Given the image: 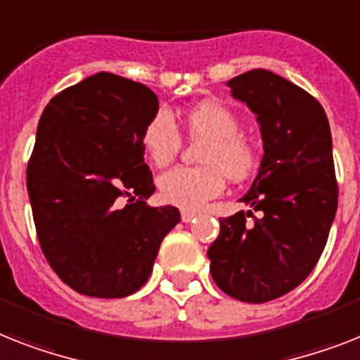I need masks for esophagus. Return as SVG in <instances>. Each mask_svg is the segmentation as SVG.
<instances>
[{
    "mask_svg": "<svg viewBox=\"0 0 360 360\" xmlns=\"http://www.w3.org/2000/svg\"><path fill=\"white\" fill-rule=\"evenodd\" d=\"M180 217H182L184 222H191V221H195V217H197V213H195V212H187V210H184V212L180 213Z\"/></svg>",
    "mask_w": 360,
    "mask_h": 360,
    "instance_id": "obj_1",
    "label": "esophagus"
}]
</instances>
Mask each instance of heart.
Segmentation results:
<instances>
[{"mask_svg":"<svg viewBox=\"0 0 360 360\" xmlns=\"http://www.w3.org/2000/svg\"><path fill=\"white\" fill-rule=\"evenodd\" d=\"M187 132L193 139H206L202 147V167H174L158 178L160 197L167 204L197 212L224 191L230 180H245L259 165V147L240 132L239 115L230 106L206 101L187 114ZM148 160L163 167L182 148V134L173 114L158 110L145 124L141 136Z\"/></svg>","mask_w":360,"mask_h":360,"instance_id":"b5f03b06","label":"heart"}]
</instances>
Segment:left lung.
<instances>
[{
	"instance_id": "left-lung-1",
	"label": "left lung",
	"mask_w": 360,
	"mask_h": 360,
	"mask_svg": "<svg viewBox=\"0 0 360 360\" xmlns=\"http://www.w3.org/2000/svg\"><path fill=\"white\" fill-rule=\"evenodd\" d=\"M228 86L259 123L265 154L240 202L260 217L221 219L210 272L231 298L265 304L296 289L328 243L338 202L331 130L319 101L272 71H246Z\"/></svg>"
}]
</instances>
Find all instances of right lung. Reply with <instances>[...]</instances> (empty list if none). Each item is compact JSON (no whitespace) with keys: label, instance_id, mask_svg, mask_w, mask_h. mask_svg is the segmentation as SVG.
I'll return each mask as SVG.
<instances>
[{"label":"right lung","instance_id":"1","mask_svg":"<svg viewBox=\"0 0 360 360\" xmlns=\"http://www.w3.org/2000/svg\"><path fill=\"white\" fill-rule=\"evenodd\" d=\"M156 112L147 86L101 71L55 95L41 114L27 191L41 252L77 292H136L180 221L176 207L145 202L156 187L141 136Z\"/></svg>","mask_w":360,"mask_h":360}]
</instances>
